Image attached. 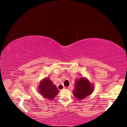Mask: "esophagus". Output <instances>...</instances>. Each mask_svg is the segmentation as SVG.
<instances>
[{
    "label": "esophagus",
    "mask_w": 127,
    "mask_h": 127,
    "mask_svg": "<svg viewBox=\"0 0 127 127\" xmlns=\"http://www.w3.org/2000/svg\"><path fill=\"white\" fill-rule=\"evenodd\" d=\"M65 87H63V89H65ZM68 88H69V87H68Z\"/></svg>",
    "instance_id": "esophagus-1"
}]
</instances>
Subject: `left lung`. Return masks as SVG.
Instances as JSON below:
<instances>
[{"mask_svg": "<svg viewBox=\"0 0 127 127\" xmlns=\"http://www.w3.org/2000/svg\"><path fill=\"white\" fill-rule=\"evenodd\" d=\"M94 86L87 78L81 77L75 82V88L73 90V94L79 100L84 99L93 93Z\"/></svg>", "mask_w": 127, "mask_h": 127, "instance_id": "obj_1", "label": "left lung"}]
</instances>
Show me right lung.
<instances>
[{"label":"right lung","mask_w":127,"mask_h":127,"mask_svg":"<svg viewBox=\"0 0 127 127\" xmlns=\"http://www.w3.org/2000/svg\"><path fill=\"white\" fill-rule=\"evenodd\" d=\"M38 91L40 94L48 100H53L59 92L56 86L53 85L48 77H45L40 81Z\"/></svg>","instance_id":"add662e5"}]
</instances>
